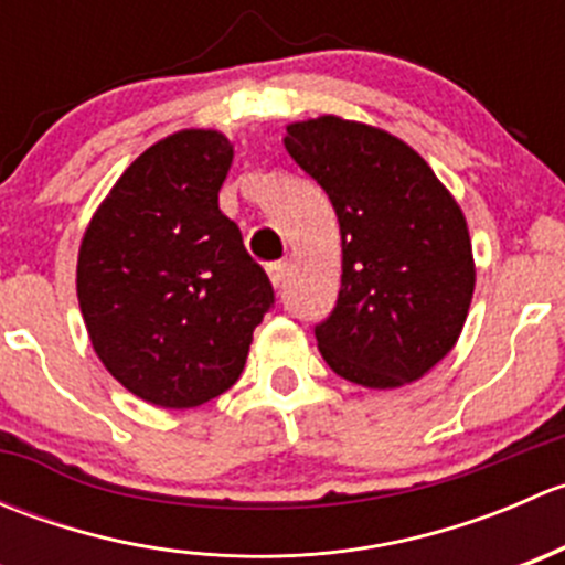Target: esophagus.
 I'll list each match as a JSON object with an SVG mask.
<instances>
[{"label": "esophagus", "instance_id": "34e87169", "mask_svg": "<svg viewBox=\"0 0 565 565\" xmlns=\"http://www.w3.org/2000/svg\"><path fill=\"white\" fill-rule=\"evenodd\" d=\"M267 276H270L273 287H281L284 278H287V265H284V262H270V265H267Z\"/></svg>", "mask_w": 565, "mask_h": 565}]
</instances>
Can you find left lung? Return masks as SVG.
I'll use <instances>...</instances> for the list:
<instances>
[{"instance_id":"obj_1","label":"left lung","mask_w":565,"mask_h":565,"mask_svg":"<svg viewBox=\"0 0 565 565\" xmlns=\"http://www.w3.org/2000/svg\"><path fill=\"white\" fill-rule=\"evenodd\" d=\"M287 152L328 193L341 230V289L315 324L339 377L396 388L457 344L476 287L465 215L396 136L339 117L287 128Z\"/></svg>"}]
</instances>
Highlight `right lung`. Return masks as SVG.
<instances>
[{"instance_id": "right-lung-1", "label": "right lung", "mask_w": 565, "mask_h": 565, "mask_svg": "<svg viewBox=\"0 0 565 565\" xmlns=\"http://www.w3.org/2000/svg\"><path fill=\"white\" fill-rule=\"evenodd\" d=\"M232 145L180 130L141 152L78 250V306L114 380L167 409L230 391L273 309L267 273L218 210Z\"/></svg>"}]
</instances>
